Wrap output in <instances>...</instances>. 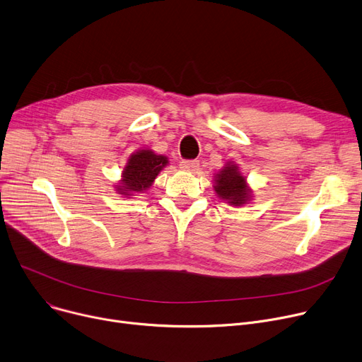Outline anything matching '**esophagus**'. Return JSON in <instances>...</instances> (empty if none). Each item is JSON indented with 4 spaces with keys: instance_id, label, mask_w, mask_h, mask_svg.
I'll return each mask as SVG.
<instances>
[{
    "instance_id": "obj_1",
    "label": "esophagus",
    "mask_w": 362,
    "mask_h": 362,
    "mask_svg": "<svg viewBox=\"0 0 362 362\" xmlns=\"http://www.w3.org/2000/svg\"><path fill=\"white\" fill-rule=\"evenodd\" d=\"M199 166H200L199 160H182L180 163V168L182 171H188V173H194L196 169H199Z\"/></svg>"
}]
</instances>
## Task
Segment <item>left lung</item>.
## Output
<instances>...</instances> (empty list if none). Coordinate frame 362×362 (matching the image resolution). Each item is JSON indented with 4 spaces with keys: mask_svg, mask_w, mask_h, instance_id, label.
<instances>
[{
    "mask_svg": "<svg viewBox=\"0 0 362 362\" xmlns=\"http://www.w3.org/2000/svg\"><path fill=\"white\" fill-rule=\"evenodd\" d=\"M216 194L230 206H244L251 200V188L247 178L241 174L235 162H226L225 166L215 175Z\"/></svg>",
    "mask_w": 362,
    "mask_h": 362,
    "instance_id": "obj_1",
    "label": "left lung"
}]
</instances>
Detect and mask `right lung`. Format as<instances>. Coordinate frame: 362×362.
<instances>
[{
  "label": "right lung",
  "mask_w": 362,
  "mask_h": 362,
  "mask_svg": "<svg viewBox=\"0 0 362 362\" xmlns=\"http://www.w3.org/2000/svg\"><path fill=\"white\" fill-rule=\"evenodd\" d=\"M168 165V158L156 155L152 148H140L130 155L122 169L121 180L115 185L118 194L132 197L151 188L158 174Z\"/></svg>",
  "instance_id": "obj_1"
}]
</instances>
